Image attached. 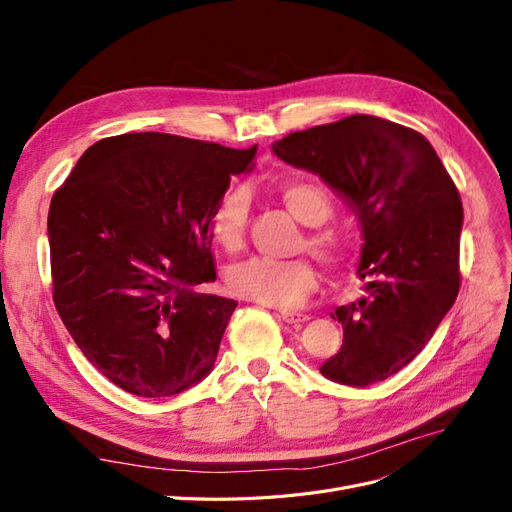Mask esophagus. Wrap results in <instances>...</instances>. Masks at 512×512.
Here are the masks:
<instances>
[{
    "label": "esophagus",
    "mask_w": 512,
    "mask_h": 512,
    "mask_svg": "<svg viewBox=\"0 0 512 512\" xmlns=\"http://www.w3.org/2000/svg\"><path fill=\"white\" fill-rule=\"evenodd\" d=\"M282 318H284V322H288V324H303V322H307L309 320V314H299V312H282Z\"/></svg>",
    "instance_id": "34e87169"
}]
</instances>
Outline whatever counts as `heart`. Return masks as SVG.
<instances>
[{
	"instance_id": "1",
	"label": "heart",
	"mask_w": 512,
	"mask_h": 512,
	"mask_svg": "<svg viewBox=\"0 0 512 512\" xmlns=\"http://www.w3.org/2000/svg\"><path fill=\"white\" fill-rule=\"evenodd\" d=\"M286 209L309 226L307 245L322 262L329 267L342 269L352 256V237L344 230L320 228L333 213L331 196L320 185L309 181H284L277 188ZM247 220H250V205L241 190L228 192L220 205L211 213L213 239L226 252H239L245 245ZM318 284V271L312 260L303 256L275 260V258H250L241 265L232 267L228 273V288L241 299L262 303L280 309H297Z\"/></svg>"
}]
</instances>
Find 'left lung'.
<instances>
[{"mask_svg":"<svg viewBox=\"0 0 512 512\" xmlns=\"http://www.w3.org/2000/svg\"><path fill=\"white\" fill-rule=\"evenodd\" d=\"M273 151L346 194L363 226L365 297L331 314L344 344L320 371L350 386L391 378L457 299L463 207L455 181L421 132L371 115L292 132Z\"/></svg>","mask_w":512,"mask_h":512,"instance_id":"8db88e82","label":"left lung"}]
</instances>
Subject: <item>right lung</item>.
Instances as JSON below:
<instances>
[{
  "label": "right lung",
  "instance_id": "1",
  "mask_svg": "<svg viewBox=\"0 0 512 512\" xmlns=\"http://www.w3.org/2000/svg\"><path fill=\"white\" fill-rule=\"evenodd\" d=\"M256 147L164 132L91 145L49 209L53 303L102 376L138 397L203 380L237 301L215 280L211 213Z\"/></svg>",
  "mask_w": 512,
  "mask_h": 512
}]
</instances>
